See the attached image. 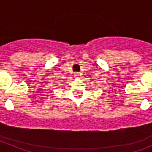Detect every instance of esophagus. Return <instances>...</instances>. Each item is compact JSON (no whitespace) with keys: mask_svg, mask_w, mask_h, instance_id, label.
<instances>
[{"mask_svg":"<svg viewBox=\"0 0 152 152\" xmlns=\"http://www.w3.org/2000/svg\"><path fill=\"white\" fill-rule=\"evenodd\" d=\"M75 77H77L78 76V73H75Z\"/></svg>","mask_w":152,"mask_h":152,"instance_id":"34e87169","label":"esophagus"}]
</instances>
